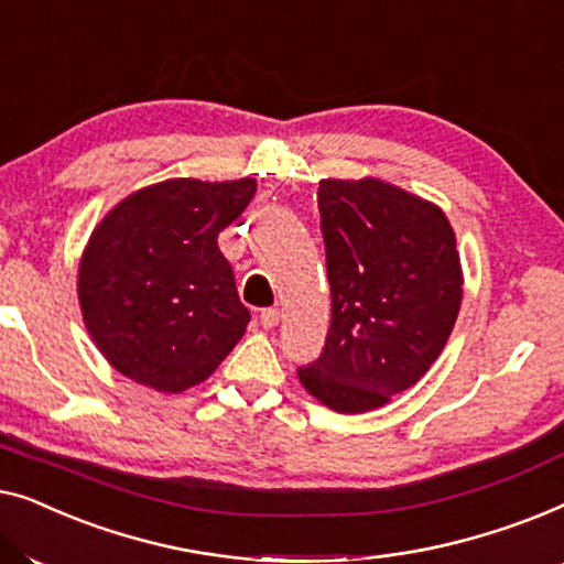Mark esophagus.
<instances>
[{
	"instance_id": "1",
	"label": "esophagus",
	"mask_w": 564,
	"mask_h": 564,
	"mask_svg": "<svg viewBox=\"0 0 564 564\" xmlns=\"http://www.w3.org/2000/svg\"><path fill=\"white\" fill-rule=\"evenodd\" d=\"M259 323L264 328H274L276 323H280V311H276V307H267V311H261Z\"/></svg>"
}]
</instances>
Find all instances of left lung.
Returning <instances> with one entry per match:
<instances>
[{
  "mask_svg": "<svg viewBox=\"0 0 564 564\" xmlns=\"http://www.w3.org/2000/svg\"><path fill=\"white\" fill-rule=\"evenodd\" d=\"M321 234L330 328L303 388L338 413L380 408L421 380L462 305V269L446 215L380 180H323Z\"/></svg>",
  "mask_w": 564,
  "mask_h": 564,
  "instance_id": "obj_1",
  "label": "left lung"
}]
</instances>
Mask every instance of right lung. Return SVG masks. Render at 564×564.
<instances>
[{"label": "right lung", "instance_id": "right-lung-1", "mask_svg": "<svg viewBox=\"0 0 564 564\" xmlns=\"http://www.w3.org/2000/svg\"><path fill=\"white\" fill-rule=\"evenodd\" d=\"M253 195V180H169L126 197L95 228L79 267V303L118 372L182 392L228 357L251 313L218 234Z\"/></svg>", "mask_w": 564, "mask_h": 564}]
</instances>
